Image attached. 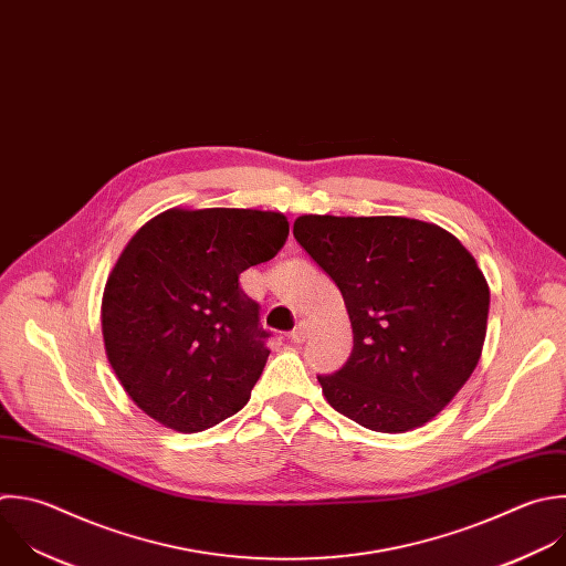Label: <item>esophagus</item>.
<instances>
[{
  "label": "esophagus",
  "mask_w": 566,
  "mask_h": 566,
  "mask_svg": "<svg viewBox=\"0 0 566 566\" xmlns=\"http://www.w3.org/2000/svg\"><path fill=\"white\" fill-rule=\"evenodd\" d=\"M308 337V322L306 319H302V322H297V326L293 328V333H291V339L293 342H304Z\"/></svg>",
  "instance_id": "esophagus-1"
}]
</instances>
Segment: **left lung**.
I'll return each instance as SVG.
<instances>
[{"mask_svg": "<svg viewBox=\"0 0 566 566\" xmlns=\"http://www.w3.org/2000/svg\"><path fill=\"white\" fill-rule=\"evenodd\" d=\"M293 235L353 326L346 364L317 375L326 402L380 433L431 422L482 355L491 295L475 258L442 227L396 216H302Z\"/></svg>", "mask_w": 566, "mask_h": 566, "instance_id": "obj_1", "label": "left lung"}]
</instances>
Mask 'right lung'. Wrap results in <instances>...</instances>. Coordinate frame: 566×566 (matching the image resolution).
Masks as SVG:
<instances>
[{
  "label": "right lung",
  "instance_id": "right-lung-1",
  "mask_svg": "<svg viewBox=\"0 0 566 566\" xmlns=\"http://www.w3.org/2000/svg\"><path fill=\"white\" fill-rule=\"evenodd\" d=\"M289 220L255 209H168L117 258L102 297L106 357L155 422L198 433L235 416L260 380L269 333L240 273L269 262Z\"/></svg>",
  "mask_w": 566,
  "mask_h": 566
}]
</instances>
